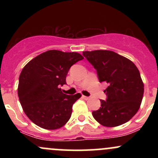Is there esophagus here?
Masks as SVG:
<instances>
[{
	"label": "esophagus",
	"instance_id": "obj_1",
	"mask_svg": "<svg viewBox=\"0 0 158 158\" xmlns=\"http://www.w3.org/2000/svg\"><path fill=\"white\" fill-rule=\"evenodd\" d=\"M82 98H83V99H85V100H88V99H90V97H86V96H84V95L82 96Z\"/></svg>",
	"mask_w": 158,
	"mask_h": 158
}]
</instances>
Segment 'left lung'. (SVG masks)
Returning <instances> with one entry per match:
<instances>
[{"instance_id": "obj_1", "label": "left lung", "mask_w": 158, "mask_h": 158, "mask_svg": "<svg viewBox=\"0 0 158 158\" xmlns=\"http://www.w3.org/2000/svg\"><path fill=\"white\" fill-rule=\"evenodd\" d=\"M83 56L97 70L100 82L108 85L104 90L106 101L100 100L94 118L106 127H116L129 121L138 111L144 85L140 73L131 60L110 50L83 51Z\"/></svg>"}]
</instances>
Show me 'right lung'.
Returning a JSON list of instances; mask_svg holds the SVG:
<instances>
[{
    "instance_id": "obj_1",
    "label": "right lung",
    "mask_w": 158,
    "mask_h": 158,
    "mask_svg": "<svg viewBox=\"0 0 158 158\" xmlns=\"http://www.w3.org/2000/svg\"><path fill=\"white\" fill-rule=\"evenodd\" d=\"M83 59L78 52L52 50L36 56L23 67L18 95L24 113L36 126L54 130L68 123L73 105L81 95H67L59 87L66 84L70 67Z\"/></svg>"
}]
</instances>
